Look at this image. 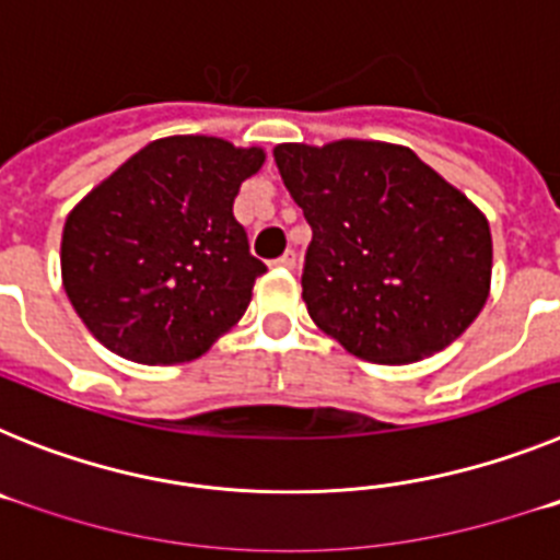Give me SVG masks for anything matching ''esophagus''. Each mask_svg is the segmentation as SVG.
Wrapping results in <instances>:
<instances>
[{
  "label": "esophagus",
  "instance_id": "34e87169",
  "mask_svg": "<svg viewBox=\"0 0 560 560\" xmlns=\"http://www.w3.org/2000/svg\"><path fill=\"white\" fill-rule=\"evenodd\" d=\"M275 264L280 266V269H294V266H296V252L294 249H285L283 255L277 257Z\"/></svg>",
  "mask_w": 560,
  "mask_h": 560
}]
</instances>
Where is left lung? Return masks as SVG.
Returning <instances> with one entry per match:
<instances>
[{
    "label": "left lung",
    "mask_w": 560,
    "mask_h": 560,
    "mask_svg": "<svg viewBox=\"0 0 560 560\" xmlns=\"http://www.w3.org/2000/svg\"><path fill=\"white\" fill-rule=\"evenodd\" d=\"M311 244L303 300L325 334L375 364L448 348L491 289V226L404 145L339 140L275 148Z\"/></svg>",
    "instance_id": "left-lung-1"
}]
</instances>
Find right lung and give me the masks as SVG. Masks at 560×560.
I'll return each instance as SVG.
<instances>
[{
    "label": "right lung",
    "mask_w": 560,
    "mask_h": 560,
    "mask_svg": "<svg viewBox=\"0 0 560 560\" xmlns=\"http://www.w3.org/2000/svg\"><path fill=\"white\" fill-rule=\"evenodd\" d=\"M264 160L219 137H165L69 212L63 291L101 345L137 364H179L244 316L266 264L232 205Z\"/></svg>",
    "instance_id": "add662e5"
}]
</instances>
